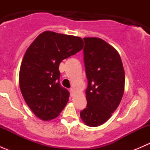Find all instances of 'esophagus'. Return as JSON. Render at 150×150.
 <instances>
[{"label":"esophagus","instance_id":"obj_1","mask_svg":"<svg viewBox=\"0 0 150 150\" xmlns=\"http://www.w3.org/2000/svg\"><path fill=\"white\" fill-rule=\"evenodd\" d=\"M69 92H70V96H73V93H74V89L72 88H71L69 89Z\"/></svg>","mask_w":150,"mask_h":150}]
</instances>
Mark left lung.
I'll return each mask as SVG.
<instances>
[{"label":"left lung","instance_id":"left-lung-1","mask_svg":"<svg viewBox=\"0 0 150 150\" xmlns=\"http://www.w3.org/2000/svg\"><path fill=\"white\" fill-rule=\"evenodd\" d=\"M83 40L87 107L80 115L88 126L96 127L108 120L120 104L125 72L120 55L112 46L99 38Z\"/></svg>","mask_w":150,"mask_h":150}]
</instances>
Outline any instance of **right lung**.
<instances>
[{
    "label": "right lung",
    "mask_w": 150,
    "mask_h": 150,
    "mask_svg": "<svg viewBox=\"0 0 150 150\" xmlns=\"http://www.w3.org/2000/svg\"><path fill=\"white\" fill-rule=\"evenodd\" d=\"M83 48L81 38L45 31L27 49L19 70V87L28 107L40 120L56 118L66 106L69 92L59 83V67Z\"/></svg>",
    "instance_id": "obj_1"
}]
</instances>
